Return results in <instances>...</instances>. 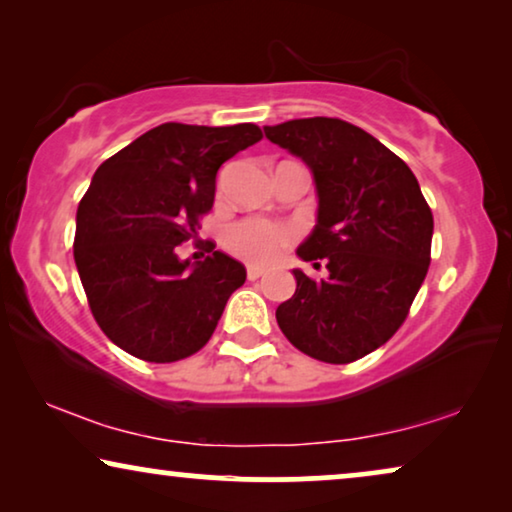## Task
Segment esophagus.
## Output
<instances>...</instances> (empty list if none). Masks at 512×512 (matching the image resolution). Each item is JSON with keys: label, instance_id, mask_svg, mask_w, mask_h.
Here are the masks:
<instances>
[{"label": "esophagus", "instance_id": "34e87169", "mask_svg": "<svg viewBox=\"0 0 512 512\" xmlns=\"http://www.w3.org/2000/svg\"><path fill=\"white\" fill-rule=\"evenodd\" d=\"M263 268H258V265H249L247 268V277L251 279V282H254V279H258V277H263Z\"/></svg>", "mask_w": 512, "mask_h": 512}]
</instances>
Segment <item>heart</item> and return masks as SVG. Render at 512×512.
<instances>
[{
    "label": "heart",
    "mask_w": 512,
    "mask_h": 512,
    "mask_svg": "<svg viewBox=\"0 0 512 512\" xmlns=\"http://www.w3.org/2000/svg\"><path fill=\"white\" fill-rule=\"evenodd\" d=\"M293 230L265 219H244L226 235V247L249 263H270L289 247Z\"/></svg>",
    "instance_id": "heart-1"
}]
</instances>
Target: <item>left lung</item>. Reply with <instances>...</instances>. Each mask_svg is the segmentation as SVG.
I'll list each match as a JSON object with an SVG mask.
<instances>
[{
  "label": "left lung",
  "instance_id": "8db88e82",
  "mask_svg": "<svg viewBox=\"0 0 512 512\" xmlns=\"http://www.w3.org/2000/svg\"><path fill=\"white\" fill-rule=\"evenodd\" d=\"M263 130L312 172L317 223L296 254L328 270L317 282L293 270L277 324L312 359L352 363L408 317L431 263L433 214L410 167L352 123L314 116Z\"/></svg>",
  "mask_w": 512,
  "mask_h": 512
}]
</instances>
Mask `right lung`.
<instances>
[{
	"label": "right lung",
	"mask_w": 512,
	"mask_h": 512,
	"mask_svg": "<svg viewBox=\"0 0 512 512\" xmlns=\"http://www.w3.org/2000/svg\"><path fill=\"white\" fill-rule=\"evenodd\" d=\"M261 137L254 123H163L97 167L76 212L74 261L114 345L172 363L212 338L247 270L223 251L181 261L177 247L212 209L219 167Z\"/></svg>",
	"instance_id": "add662e5"
}]
</instances>
